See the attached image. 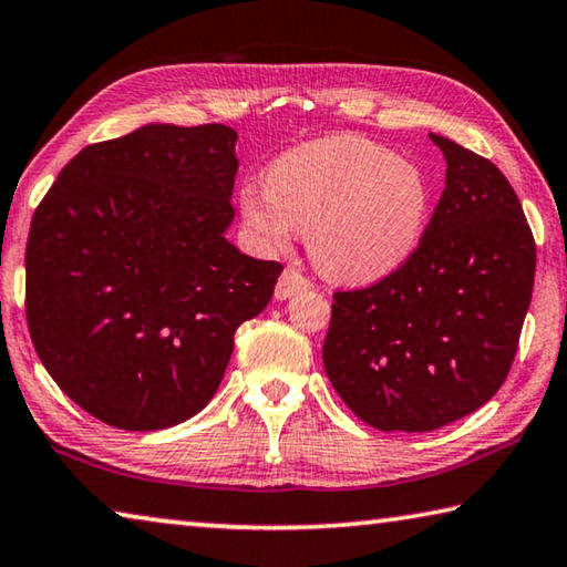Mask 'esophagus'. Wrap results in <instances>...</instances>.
Returning <instances> with one entry per match:
<instances>
[{
	"instance_id": "esophagus-1",
	"label": "esophagus",
	"mask_w": 567,
	"mask_h": 567,
	"mask_svg": "<svg viewBox=\"0 0 567 567\" xmlns=\"http://www.w3.org/2000/svg\"><path fill=\"white\" fill-rule=\"evenodd\" d=\"M310 287H312V282L307 280L302 272H297L295 267H287V270L280 275V280H277L275 297L277 300H290V297L310 290Z\"/></svg>"
}]
</instances>
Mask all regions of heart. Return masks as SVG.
<instances>
[{"label":"heart","instance_id":"1","mask_svg":"<svg viewBox=\"0 0 567 567\" xmlns=\"http://www.w3.org/2000/svg\"><path fill=\"white\" fill-rule=\"evenodd\" d=\"M433 187L420 165L375 142L338 134L272 162L267 182L239 189V215L262 247L280 252L297 229L322 272L375 282L417 252Z\"/></svg>","mask_w":567,"mask_h":567}]
</instances>
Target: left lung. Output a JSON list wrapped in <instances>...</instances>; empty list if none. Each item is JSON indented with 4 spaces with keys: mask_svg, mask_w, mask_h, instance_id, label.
<instances>
[{
    "mask_svg": "<svg viewBox=\"0 0 567 567\" xmlns=\"http://www.w3.org/2000/svg\"><path fill=\"white\" fill-rule=\"evenodd\" d=\"M445 189L417 252L364 290L334 292L324 372L378 430L427 433L470 415L511 372L533 297L535 239L491 159L430 134Z\"/></svg>",
    "mask_w": 567,
    "mask_h": 567,
    "instance_id": "left-lung-1",
    "label": "left lung"
}]
</instances>
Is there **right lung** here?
I'll return each mask as SVG.
<instances>
[{
  "instance_id": "1",
  "label": "right lung",
  "mask_w": 567,
  "mask_h": 567,
  "mask_svg": "<svg viewBox=\"0 0 567 567\" xmlns=\"http://www.w3.org/2000/svg\"><path fill=\"white\" fill-rule=\"evenodd\" d=\"M237 132L145 124L84 147L37 207L27 324L52 380L102 422L152 433L223 382L235 330L282 272L227 243Z\"/></svg>"
}]
</instances>
